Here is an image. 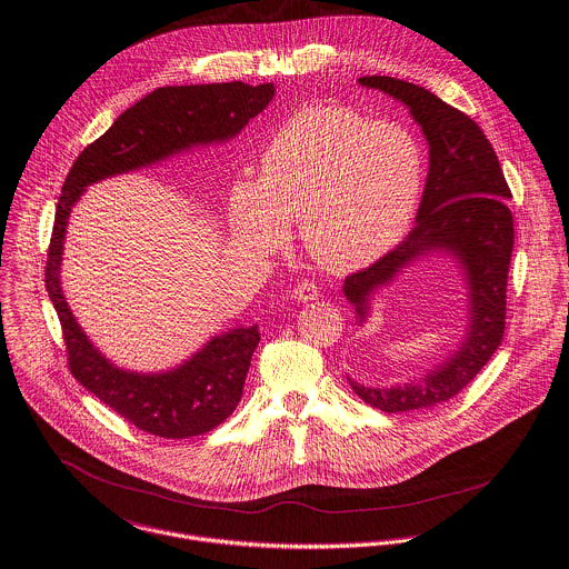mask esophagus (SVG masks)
I'll return each instance as SVG.
<instances>
[{
    "mask_svg": "<svg viewBox=\"0 0 569 569\" xmlns=\"http://www.w3.org/2000/svg\"><path fill=\"white\" fill-rule=\"evenodd\" d=\"M292 297L301 303H308V301H315L319 299V286L315 281H301L295 290H292Z\"/></svg>",
    "mask_w": 569,
    "mask_h": 569,
    "instance_id": "esophagus-1",
    "label": "esophagus"
}]
</instances>
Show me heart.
I'll list each match as a JSON object with an SVG mask.
<instances>
[{
	"mask_svg": "<svg viewBox=\"0 0 569 569\" xmlns=\"http://www.w3.org/2000/svg\"><path fill=\"white\" fill-rule=\"evenodd\" d=\"M425 178V149L409 127L345 106H306L270 133L257 178L232 182L230 237L243 252L268 257L299 222L315 261L358 270L409 232Z\"/></svg>",
	"mask_w": 569,
	"mask_h": 569,
	"instance_id": "heart-1",
	"label": "heart"
}]
</instances>
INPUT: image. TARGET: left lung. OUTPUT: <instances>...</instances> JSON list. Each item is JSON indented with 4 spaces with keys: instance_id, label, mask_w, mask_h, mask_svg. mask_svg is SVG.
<instances>
[{
    "instance_id": "obj_1",
    "label": "left lung",
    "mask_w": 569,
    "mask_h": 569,
    "mask_svg": "<svg viewBox=\"0 0 569 569\" xmlns=\"http://www.w3.org/2000/svg\"><path fill=\"white\" fill-rule=\"evenodd\" d=\"M358 83L389 94L413 116L429 142V173L416 227L376 263L345 277L342 295L362 326L378 290L409 266L442 254L453 259L463 277L468 326L453 351L418 380L391 387H367L349 376L347 380L360 400L385 413L429 409L457 396L503 341L515 246L508 209L512 196L492 144L470 116L402 79L360 77Z\"/></svg>"
}]
</instances>
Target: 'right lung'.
<instances>
[{"label": "right lung", "mask_w": 569, "mask_h": 569, "mask_svg": "<svg viewBox=\"0 0 569 569\" xmlns=\"http://www.w3.org/2000/svg\"><path fill=\"white\" fill-rule=\"evenodd\" d=\"M274 86L241 81L158 88L74 160L57 204L46 263V290L59 315L72 376L127 422L158 438L184 440L222 425L243 393L257 326L211 337L178 367L131 371L114 365L88 339L61 288V261L68 220L90 184L158 164L193 147L232 140L274 97Z\"/></svg>", "instance_id": "1"}]
</instances>
